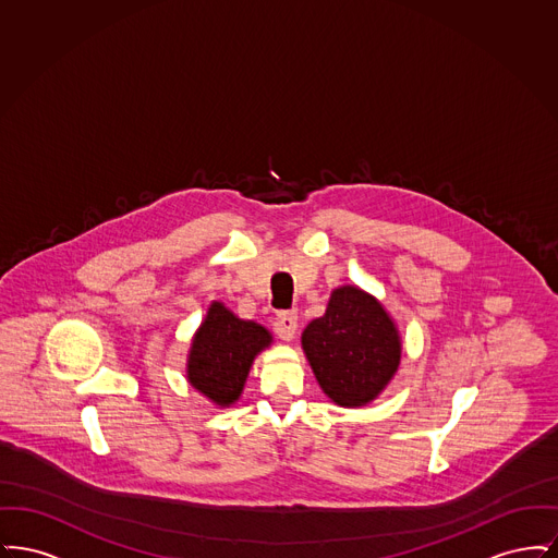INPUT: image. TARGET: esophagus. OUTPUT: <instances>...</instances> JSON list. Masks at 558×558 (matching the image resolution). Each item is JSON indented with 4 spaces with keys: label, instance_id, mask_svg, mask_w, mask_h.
I'll return each mask as SVG.
<instances>
[{
    "label": "esophagus",
    "instance_id": "esophagus-1",
    "mask_svg": "<svg viewBox=\"0 0 558 558\" xmlns=\"http://www.w3.org/2000/svg\"><path fill=\"white\" fill-rule=\"evenodd\" d=\"M274 330L282 341H292V337L296 332V314L294 312L280 314L278 318L274 319Z\"/></svg>",
    "mask_w": 558,
    "mask_h": 558
}]
</instances>
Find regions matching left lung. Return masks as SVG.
I'll use <instances>...</instances> for the list:
<instances>
[{
	"instance_id": "obj_1",
	"label": "left lung",
	"mask_w": 558,
	"mask_h": 558,
	"mask_svg": "<svg viewBox=\"0 0 558 558\" xmlns=\"http://www.w3.org/2000/svg\"><path fill=\"white\" fill-rule=\"evenodd\" d=\"M301 345L322 391L343 408L378 398L401 360L396 322L372 294L349 284L332 291L326 314L307 324Z\"/></svg>"
}]
</instances>
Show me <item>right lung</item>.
<instances>
[{"instance_id": "1", "label": "right lung", "mask_w": 558, "mask_h": 558, "mask_svg": "<svg viewBox=\"0 0 558 558\" xmlns=\"http://www.w3.org/2000/svg\"><path fill=\"white\" fill-rule=\"evenodd\" d=\"M271 335L257 322L240 319L223 303L213 301L187 353V383L226 408L239 401L257 353Z\"/></svg>"}]
</instances>
